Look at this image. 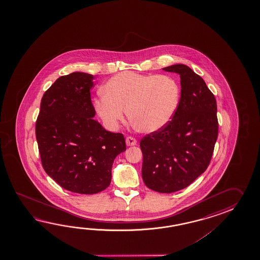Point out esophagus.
Instances as JSON below:
<instances>
[{
  "label": "esophagus",
  "instance_id": "1",
  "mask_svg": "<svg viewBox=\"0 0 260 260\" xmlns=\"http://www.w3.org/2000/svg\"><path fill=\"white\" fill-rule=\"evenodd\" d=\"M125 142H126V145L129 146V147H131V146H135V145H137V140L135 139V138H132V137H128L125 139Z\"/></svg>",
  "mask_w": 260,
  "mask_h": 260
}]
</instances>
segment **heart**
Here are the masks:
<instances>
[{"mask_svg":"<svg viewBox=\"0 0 260 260\" xmlns=\"http://www.w3.org/2000/svg\"><path fill=\"white\" fill-rule=\"evenodd\" d=\"M94 100V108L106 126L114 130L125 110L134 127L154 133L166 126L177 111L180 89L168 75L123 72L111 77Z\"/></svg>","mask_w":260,"mask_h":260,"instance_id":"1","label":"heart"}]
</instances>
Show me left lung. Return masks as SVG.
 <instances>
[{
  "label": "left lung",
  "instance_id": "obj_1",
  "mask_svg": "<svg viewBox=\"0 0 260 260\" xmlns=\"http://www.w3.org/2000/svg\"><path fill=\"white\" fill-rule=\"evenodd\" d=\"M180 76L181 93L170 122L140 141L148 188L171 193L187 188L208 167L218 133L216 101L204 79L186 65L162 69Z\"/></svg>",
  "mask_w": 260,
  "mask_h": 260
}]
</instances>
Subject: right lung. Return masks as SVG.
<instances>
[{"instance_id": "obj_1", "label": "right lung", "mask_w": 260, "mask_h": 260, "mask_svg": "<svg viewBox=\"0 0 260 260\" xmlns=\"http://www.w3.org/2000/svg\"><path fill=\"white\" fill-rule=\"evenodd\" d=\"M93 79L85 72L58 78L44 93L36 122L44 171L76 193H98L108 188L113 161L126 149L122 134L107 131L94 119Z\"/></svg>"}]
</instances>
